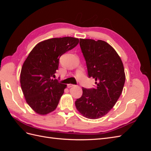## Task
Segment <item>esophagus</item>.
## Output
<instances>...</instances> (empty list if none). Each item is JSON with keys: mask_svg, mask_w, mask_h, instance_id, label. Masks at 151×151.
Instances as JSON below:
<instances>
[{"mask_svg": "<svg viewBox=\"0 0 151 151\" xmlns=\"http://www.w3.org/2000/svg\"><path fill=\"white\" fill-rule=\"evenodd\" d=\"M73 86H74V84H67V88H71V87H73Z\"/></svg>", "mask_w": 151, "mask_h": 151, "instance_id": "1", "label": "esophagus"}]
</instances>
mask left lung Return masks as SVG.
<instances>
[{
	"label": "left lung",
	"instance_id": "8db88e82",
	"mask_svg": "<svg viewBox=\"0 0 151 151\" xmlns=\"http://www.w3.org/2000/svg\"><path fill=\"white\" fill-rule=\"evenodd\" d=\"M79 44L88 77L95 79L96 86L83 88L76 107L84 116L97 119L111 110L120 98L125 81L124 67L115 49L104 41L80 39Z\"/></svg>",
	"mask_w": 151,
	"mask_h": 151
}]
</instances>
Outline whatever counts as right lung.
I'll list each match as a JSON object with an SVG mask.
<instances>
[{
  "label": "right lung",
  "instance_id": "add662e5",
  "mask_svg": "<svg viewBox=\"0 0 151 151\" xmlns=\"http://www.w3.org/2000/svg\"><path fill=\"white\" fill-rule=\"evenodd\" d=\"M79 40L55 38L37 44L21 68L20 83L26 102L40 115L56 109L66 85L55 78L63 54L76 47Z\"/></svg>",
  "mask_w": 151,
  "mask_h": 151
}]
</instances>
